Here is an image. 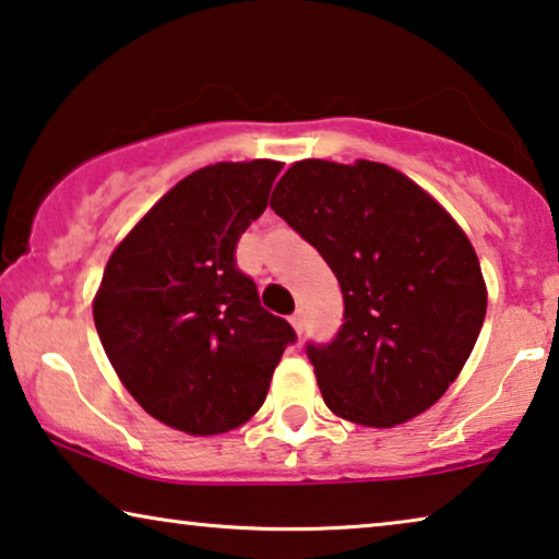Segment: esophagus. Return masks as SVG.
Segmentation results:
<instances>
[{"mask_svg":"<svg viewBox=\"0 0 559 559\" xmlns=\"http://www.w3.org/2000/svg\"><path fill=\"white\" fill-rule=\"evenodd\" d=\"M290 324H294L298 336H301V334L306 332V321H304V313H301V311H296L294 317H290Z\"/></svg>","mask_w":559,"mask_h":559,"instance_id":"34e87169","label":"esophagus"}]
</instances>
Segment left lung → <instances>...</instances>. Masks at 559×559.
Masks as SVG:
<instances>
[{
    "mask_svg": "<svg viewBox=\"0 0 559 559\" xmlns=\"http://www.w3.org/2000/svg\"><path fill=\"white\" fill-rule=\"evenodd\" d=\"M319 250L344 296V324L309 359L340 418L392 428L433 407L481 332L486 281L443 204L380 162L290 164L271 198Z\"/></svg>",
    "mask_w": 559,
    "mask_h": 559,
    "instance_id": "left-lung-1",
    "label": "left lung"
}]
</instances>
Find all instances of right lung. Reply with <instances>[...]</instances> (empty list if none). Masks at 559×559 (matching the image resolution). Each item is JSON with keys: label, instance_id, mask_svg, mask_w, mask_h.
Listing matches in <instances>:
<instances>
[{"label": "right lung", "instance_id": "1", "mask_svg": "<svg viewBox=\"0 0 559 559\" xmlns=\"http://www.w3.org/2000/svg\"><path fill=\"white\" fill-rule=\"evenodd\" d=\"M281 167L217 162L187 175L114 248L93 298L123 388L182 433L219 436L253 418L296 340L235 269V246L263 215Z\"/></svg>", "mask_w": 559, "mask_h": 559}]
</instances>
